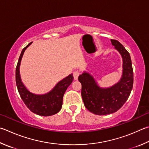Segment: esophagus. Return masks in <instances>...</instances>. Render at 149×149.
I'll list each match as a JSON object with an SVG mask.
<instances>
[{
	"label": "esophagus",
	"instance_id": "esophagus-1",
	"mask_svg": "<svg viewBox=\"0 0 149 149\" xmlns=\"http://www.w3.org/2000/svg\"><path fill=\"white\" fill-rule=\"evenodd\" d=\"M74 78L75 80H77L78 79V77H79V72L78 71V70H75V71L74 72Z\"/></svg>",
	"mask_w": 149,
	"mask_h": 149
}]
</instances>
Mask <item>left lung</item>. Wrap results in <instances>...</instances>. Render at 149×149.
Here are the masks:
<instances>
[{
  "label": "left lung",
  "instance_id": "obj_1",
  "mask_svg": "<svg viewBox=\"0 0 149 149\" xmlns=\"http://www.w3.org/2000/svg\"><path fill=\"white\" fill-rule=\"evenodd\" d=\"M111 42L123 59L120 80L112 86L102 87L89 72L84 71L78 77L82 86L81 96L85 107L98 115L117 111L128 100L133 87L134 75L130 55L117 40H111Z\"/></svg>",
  "mask_w": 149,
  "mask_h": 149
}]
</instances>
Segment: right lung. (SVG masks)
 <instances>
[{"label":"right lung","mask_w":149,"mask_h":149,"mask_svg":"<svg viewBox=\"0 0 149 149\" xmlns=\"http://www.w3.org/2000/svg\"><path fill=\"white\" fill-rule=\"evenodd\" d=\"M32 43H30L23 49L19 58L15 70V80L17 90L21 99L32 113L45 117L55 115L61 109L64 94L74 80L73 74H70L58 81L47 93L38 94L29 91L22 82L19 69L23 54Z\"/></svg>","instance_id":"right-lung-1"}]
</instances>
